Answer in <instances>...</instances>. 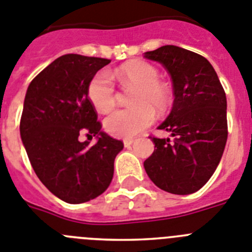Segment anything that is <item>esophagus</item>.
<instances>
[{"label": "esophagus", "instance_id": "1", "mask_svg": "<svg viewBox=\"0 0 252 252\" xmlns=\"http://www.w3.org/2000/svg\"><path fill=\"white\" fill-rule=\"evenodd\" d=\"M123 143H124V147L129 148V147H130V146H132L133 143H134V139H133V138H126L123 141Z\"/></svg>", "mask_w": 252, "mask_h": 252}]
</instances>
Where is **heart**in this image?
I'll use <instances>...</instances> for the list:
<instances>
[{
  "label": "heart",
  "mask_w": 252,
  "mask_h": 252,
  "mask_svg": "<svg viewBox=\"0 0 252 252\" xmlns=\"http://www.w3.org/2000/svg\"><path fill=\"white\" fill-rule=\"evenodd\" d=\"M115 76L124 87L134 89L130 96L132 108L115 110L104 120L105 130L118 138H132L155 120V111L163 113L171 101L170 90L159 82L155 65L132 61L120 65ZM90 102L100 113H108L115 105V89L106 72L96 73L87 86Z\"/></svg>",
  "instance_id": "heart-1"
}]
</instances>
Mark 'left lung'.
<instances>
[{"instance_id": "8db88e82", "label": "left lung", "mask_w": 252, "mask_h": 252, "mask_svg": "<svg viewBox=\"0 0 252 252\" xmlns=\"http://www.w3.org/2000/svg\"><path fill=\"white\" fill-rule=\"evenodd\" d=\"M172 81L174 104L157 129L171 138H155L144 161L148 178L159 189L187 195L198 191L216 171L227 142V99L213 65L204 57L176 45L146 52Z\"/></svg>"}]
</instances>
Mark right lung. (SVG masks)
<instances>
[{"label": "right lung", "instance_id": "obj_1", "mask_svg": "<svg viewBox=\"0 0 252 252\" xmlns=\"http://www.w3.org/2000/svg\"><path fill=\"white\" fill-rule=\"evenodd\" d=\"M110 61L64 54L30 82L20 135L35 174L57 198L80 204L101 195L113 180L123 142L101 130L87 86ZM81 134L96 136L94 146Z\"/></svg>", "mask_w": 252, "mask_h": 252}]
</instances>
